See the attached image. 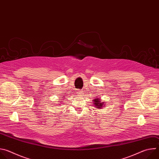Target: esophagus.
Segmentation results:
<instances>
[{"label":"esophagus","instance_id":"1","mask_svg":"<svg viewBox=\"0 0 159 159\" xmlns=\"http://www.w3.org/2000/svg\"><path fill=\"white\" fill-rule=\"evenodd\" d=\"M81 93H79V96H80V95H82Z\"/></svg>","mask_w":159,"mask_h":159}]
</instances>
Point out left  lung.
<instances>
[{"mask_svg":"<svg viewBox=\"0 0 159 159\" xmlns=\"http://www.w3.org/2000/svg\"><path fill=\"white\" fill-rule=\"evenodd\" d=\"M93 104H94V106H96V108H98V109H101V107H104L105 106V104H104V102H102L101 101V99L100 98H96V99H94L93 100Z\"/></svg>","mask_w":159,"mask_h":159,"instance_id":"1","label":"left lung"}]
</instances>
